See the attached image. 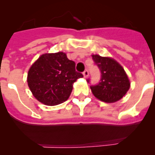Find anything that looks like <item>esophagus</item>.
Here are the masks:
<instances>
[{"label": "esophagus", "instance_id": "obj_1", "mask_svg": "<svg viewBox=\"0 0 155 155\" xmlns=\"http://www.w3.org/2000/svg\"><path fill=\"white\" fill-rule=\"evenodd\" d=\"M83 75H84V78H87L88 77V75H89V73H88V71H87V70H85V71L83 72Z\"/></svg>", "mask_w": 155, "mask_h": 155}]
</instances>
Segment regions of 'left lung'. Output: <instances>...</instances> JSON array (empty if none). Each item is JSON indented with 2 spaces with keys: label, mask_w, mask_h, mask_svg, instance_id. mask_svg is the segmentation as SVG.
Masks as SVG:
<instances>
[{
  "label": "left lung",
  "mask_w": 155,
  "mask_h": 155,
  "mask_svg": "<svg viewBox=\"0 0 155 155\" xmlns=\"http://www.w3.org/2000/svg\"><path fill=\"white\" fill-rule=\"evenodd\" d=\"M91 57L101 72V79L98 84L90 86L93 94L107 103H113L121 99L130 86L123 67L110 57H102L99 55ZM87 81L89 83V79Z\"/></svg>",
  "instance_id": "obj_1"
}]
</instances>
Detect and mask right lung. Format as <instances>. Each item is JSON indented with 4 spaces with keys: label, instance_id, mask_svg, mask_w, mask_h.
Listing matches in <instances>:
<instances>
[{
    "label": "right lung",
    "instance_id": "obj_1",
    "mask_svg": "<svg viewBox=\"0 0 155 155\" xmlns=\"http://www.w3.org/2000/svg\"><path fill=\"white\" fill-rule=\"evenodd\" d=\"M77 72L75 63L66 53L42 54L30 68L28 85L38 101L46 105H56L69 98L74 82L82 78Z\"/></svg>",
    "mask_w": 155,
    "mask_h": 155
}]
</instances>
